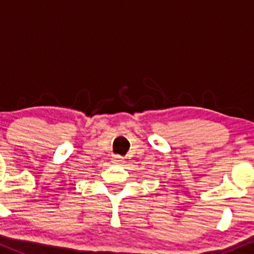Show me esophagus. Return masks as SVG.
Here are the masks:
<instances>
[{
	"label": "esophagus",
	"instance_id": "1",
	"mask_svg": "<svg viewBox=\"0 0 254 254\" xmlns=\"http://www.w3.org/2000/svg\"><path fill=\"white\" fill-rule=\"evenodd\" d=\"M113 162H116V164H121V162H123V157L115 155L113 156Z\"/></svg>",
	"mask_w": 254,
	"mask_h": 254
}]
</instances>
